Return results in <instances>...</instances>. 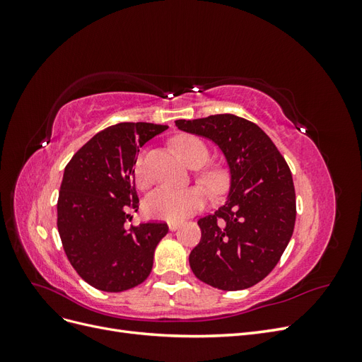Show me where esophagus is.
<instances>
[{"label":"esophagus","mask_w":362,"mask_h":362,"mask_svg":"<svg viewBox=\"0 0 362 362\" xmlns=\"http://www.w3.org/2000/svg\"><path fill=\"white\" fill-rule=\"evenodd\" d=\"M168 226H169L170 231H177V229L180 228V222H169Z\"/></svg>","instance_id":"obj_1"}]
</instances>
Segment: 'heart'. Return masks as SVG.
<instances>
[{
  "label": "heart",
  "instance_id": "1",
  "mask_svg": "<svg viewBox=\"0 0 362 362\" xmlns=\"http://www.w3.org/2000/svg\"><path fill=\"white\" fill-rule=\"evenodd\" d=\"M175 149L180 152L182 160L192 168H201L210 158V152L204 141L194 136H180L173 140ZM134 180L139 187H146L148 177L144 170V163L139 158L134 164ZM202 182L213 192H218L223 187V173L221 170H206L202 173ZM206 193L202 187L175 189V187H158L151 192L144 201V211L148 217L157 221L178 222L190 214L199 211L205 205Z\"/></svg>",
  "mask_w": 362,
  "mask_h": 362
}]
</instances>
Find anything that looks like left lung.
Returning a JSON list of instances; mask_svg holds the SVG:
<instances>
[{
  "instance_id": "8db88e82",
  "label": "left lung",
  "mask_w": 362,
  "mask_h": 362,
  "mask_svg": "<svg viewBox=\"0 0 362 362\" xmlns=\"http://www.w3.org/2000/svg\"><path fill=\"white\" fill-rule=\"evenodd\" d=\"M175 125L213 141L229 172L225 204L198 221L202 237L190 252L192 272L218 290L255 286L275 269L293 235L296 193L286 160L264 131L235 115Z\"/></svg>"
}]
</instances>
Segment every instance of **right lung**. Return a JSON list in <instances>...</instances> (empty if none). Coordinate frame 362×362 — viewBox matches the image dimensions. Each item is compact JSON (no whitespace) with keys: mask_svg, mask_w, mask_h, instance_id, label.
Masks as SVG:
<instances>
[{"mask_svg":"<svg viewBox=\"0 0 362 362\" xmlns=\"http://www.w3.org/2000/svg\"><path fill=\"white\" fill-rule=\"evenodd\" d=\"M168 125L122 122L103 129L64 168L57 202L63 249L89 286L119 293L144 282L166 223L125 228L128 208L137 211L134 164L139 149Z\"/></svg>","mask_w":362,"mask_h":362,"instance_id":"obj_1","label":"right lung"}]
</instances>
